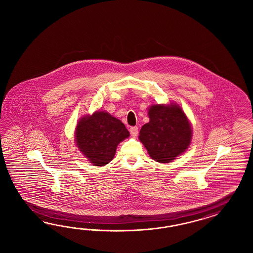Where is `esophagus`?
Returning a JSON list of instances; mask_svg holds the SVG:
<instances>
[{
    "label": "esophagus",
    "mask_w": 253,
    "mask_h": 253,
    "mask_svg": "<svg viewBox=\"0 0 253 253\" xmlns=\"http://www.w3.org/2000/svg\"><path fill=\"white\" fill-rule=\"evenodd\" d=\"M130 132L131 134V136L133 137H136L138 135V127L137 126H133V127H130Z\"/></svg>",
    "instance_id": "1"
}]
</instances>
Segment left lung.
<instances>
[{
	"mask_svg": "<svg viewBox=\"0 0 253 253\" xmlns=\"http://www.w3.org/2000/svg\"><path fill=\"white\" fill-rule=\"evenodd\" d=\"M148 116L150 121L141 128L139 139L153 160L168 163L188 148L191 126L181 107L156 105Z\"/></svg>",
	"mask_w": 253,
	"mask_h": 253,
	"instance_id": "left-lung-1",
	"label": "left lung"
}]
</instances>
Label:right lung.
<instances>
[{
  "label": "right lung",
  "instance_id": "right-lung-1",
  "mask_svg": "<svg viewBox=\"0 0 253 253\" xmlns=\"http://www.w3.org/2000/svg\"><path fill=\"white\" fill-rule=\"evenodd\" d=\"M129 135L120 120L105 111H96L78 123L76 144L92 164L104 166L112 161L117 146Z\"/></svg>",
  "mask_w": 253,
  "mask_h": 253
}]
</instances>
